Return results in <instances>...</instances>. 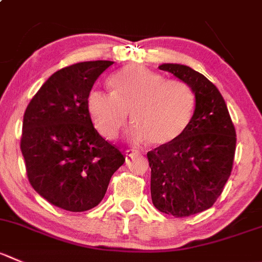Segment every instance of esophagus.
Here are the masks:
<instances>
[{
  "mask_svg": "<svg viewBox=\"0 0 262 262\" xmlns=\"http://www.w3.org/2000/svg\"><path fill=\"white\" fill-rule=\"evenodd\" d=\"M136 154V151L134 150H126V153H124V156H126V161L128 158H131V157H134Z\"/></svg>",
  "mask_w": 262,
  "mask_h": 262,
  "instance_id": "obj_1",
  "label": "esophagus"
}]
</instances>
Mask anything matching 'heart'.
<instances>
[{
	"instance_id": "obj_1",
	"label": "heart",
	"mask_w": 262,
	"mask_h": 262,
	"mask_svg": "<svg viewBox=\"0 0 262 262\" xmlns=\"http://www.w3.org/2000/svg\"><path fill=\"white\" fill-rule=\"evenodd\" d=\"M112 94L92 91L87 99L91 118L106 140L118 139L128 113L135 143L170 145L184 135L195 112L193 89L180 79H166L143 66H128L111 78Z\"/></svg>"
}]
</instances>
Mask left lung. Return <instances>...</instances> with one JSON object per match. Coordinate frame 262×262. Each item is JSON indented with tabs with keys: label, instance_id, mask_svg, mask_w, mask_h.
Listing matches in <instances>:
<instances>
[{
	"label": "left lung",
	"instance_id": "1",
	"mask_svg": "<svg viewBox=\"0 0 262 262\" xmlns=\"http://www.w3.org/2000/svg\"><path fill=\"white\" fill-rule=\"evenodd\" d=\"M159 69L186 82L196 99L184 135L146 154L154 207L186 217L212 207L223 193L233 168L235 128L220 91L203 74L181 64H162Z\"/></svg>",
	"mask_w": 262,
	"mask_h": 262
}]
</instances>
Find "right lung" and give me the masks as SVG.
Returning a JSON list of instances; mask_svg holds the SVG:
<instances>
[{
    "instance_id": "add662e5",
    "label": "right lung",
    "mask_w": 262,
    "mask_h": 262,
    "mask_svg": "<svg viewBox=\"0 0 262 262\" xmlns=\"http://www.w3.org/2000/svg\"><path fill=\"white\" fill-rule=\"evenodd\" d=\"M112 64L83 61L55 72L24 113L20 149L29 183L71 212L96 207L124 162L118 148L99 135L87 106L92 86Z\"/></svg>"
}]
</instances>
